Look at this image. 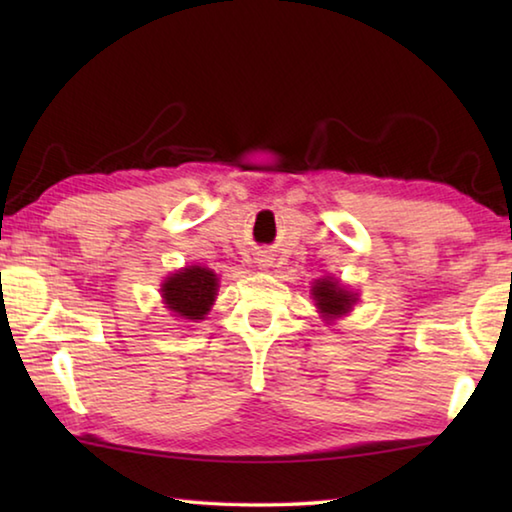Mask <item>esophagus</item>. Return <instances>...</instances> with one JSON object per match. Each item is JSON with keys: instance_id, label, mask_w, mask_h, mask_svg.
I'll list each match as a JSON object with an SVG mask.
<instances>
[{"instance_id": "obj_1", "label": "esophagus", "mask_w": 512, "mask_h": 512, "mask_svg": "<svg viewBox=\"0 0 512 512\" xmlns=\"http://www.w3.org/2000/svg\"><path fill=\"white\" fill-rule=\"evenodd\" d=\"M259 264H262V266H268V259H259Z\"/></svg>"}]
</instances>
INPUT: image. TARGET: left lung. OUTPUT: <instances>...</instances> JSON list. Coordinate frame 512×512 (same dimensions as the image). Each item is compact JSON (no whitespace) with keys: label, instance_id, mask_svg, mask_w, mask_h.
<instances>
[{"label":"left lung","instance_id":"1","mask_svg":"<svg viewBox=\"0 0 512 512\" xmlns=\"http://www.w3.org/2000/svg\"><path fill=\"white\" fill-rule=\"evenodd\" d=\"M314 300L320 314L325 318H336L348 314L350 307L354 305V296L350 291L339 287V282L332 280H318L314 287Z\"/></svg>","mask_w":512,"mask_h":512}]
</instances>
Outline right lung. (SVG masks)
<instances>
[{
    "label": "right lung",
    "instance_id": "1",
    "mask_svg": "<svg viewBox=\"0 0 512 512\" xmlns=\"http://www.w3.org/2000/svg\"><path fill=\"white\" fill-rule=\"evenodd\" d=\"M216 275L210 268L189 266L185 271L167 277L162 284V298L173 314L201 320L216 298Z\"/></svg>",
    "mask_w": 512,
    "mask_h": 512
}]
</instances>
